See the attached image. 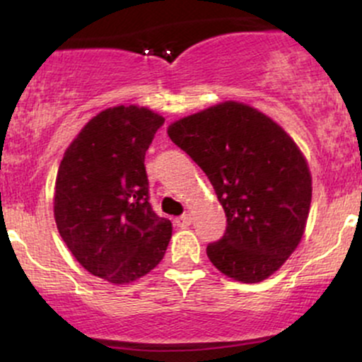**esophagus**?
I'll return each instance as SVG.
<instances>
[{"label":"esophagus","mask_w":362,"mask_h":362,"mask_svg":"<svg viewBox=\"0 0 362 362\" xmlns=\"http://www.w3.org/2000/svg\"><path fill=\"white\" fill-rule=\"evenodd\" d=\"M175 224L178 228H187L192 224V216L190 214H182L178 216V218H175Z\"/></svg>","instance_id":"obj_1"}]
</instances>
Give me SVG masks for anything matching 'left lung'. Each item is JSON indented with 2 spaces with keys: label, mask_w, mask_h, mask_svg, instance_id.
<instances>
[{
  "label": "left lung",
  "mask_w": 362,
  "mask_h": 362,
  "mask_svg": "<svg viewBox=\"0 0 362 362\" xmlns=\"http://www.w3.org/2000/svg\"><path fill=\"white\" fill-rule=\"evenodd\" d=\"M213 184L226 214V231L207 245L224 276L260 282L288 260L305 233L311 175L288 132L267 115L224 102L168 127Z\"/></svg>",
  "instance_id": "1"
}]
</instances>
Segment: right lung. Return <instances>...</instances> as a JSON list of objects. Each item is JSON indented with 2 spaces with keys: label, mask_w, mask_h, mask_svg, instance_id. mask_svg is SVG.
<instances>
[{
  "label": "right lung",
  "mask_w": 362,
  "mask_h": 362,
  "mask_svg": "<svg viewBox=\"0 0 362 362\" xmlns=\"http://www.w3.org/2000/svg\"><path fill=\"white\" fill-rule=\"evenodd\" d=\"M165 119L136 105L95 115L57 170L54 218L61 238L93 276L126 284L163 259L172 223L149 204L144 156Z\"/></svg>",
  "instance_id": "obj_1"
}]
</instances>
